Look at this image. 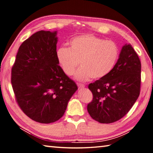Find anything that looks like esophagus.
Returning <instances> with one entry per match:
<instances>
[{
  "label": "esophagus",
  "mask_w": 153,
  "mask_h": 153,
  "mask_svg": "<svg viewBox=\"0 0 153 153\" xmlns=\"http://www.w3.org/2000/svg\"><path fill=\"white\" fill-rule=\"evenodd\" d=\"M77 86H78V88H79V89L84 88V87H85V85H84V84H80V83H77Z\"/></svg>",
  "instance_id": "obj_1"
}]
</instances>
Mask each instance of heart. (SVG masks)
<instances>
[{"label":"heart","mask_w":153,"mask_h":153,"mask_svg":"<svg viewBox=\"0 0 153 153\" xmlns=\"http://www.w3.org/2000/svg\"><path fill=\"white\" fill-rule=\"evenodd\" d=\"M70 48L62 46L56 51L57 62L67 76L75 74L79 81L103 78L112 71L119 56V48L112 41H105L92 34H84L71 39Z\"/></svg>","instance_id":"obj_1"}]
</instances>
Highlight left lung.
<instances>
[{"label": "left lung", "mask_w": 153, "mask_h": 153, "mask_svg": "<svg viewBox=\"0 0 153 153\" xmlns=\"http://www.w3.org/2000/svg\"><path fill=\"white\" fill-rule=\"evenodd\" d=\"M140 73L139 57L132 47L126 44L112 71L88 85L93 94L92 101L87 106L91 117L103 124L124 117L139 96Z\"/></svg>", "instance_id": "obj_1"}]
</instances>
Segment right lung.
Returning a JSON list of instances; mask_svg holds the SVG:
<instances>
[{"label":"right lung","instance_id":"add662e5","mask_svg":"<svg viewBox=\"0 0 153 153\" xmlns=\"http://www.w3.org/2000/svg\"><path fill=\"white\" fill-rule=\"evenodd\" d=\"M57 31L39 30L21 46L11 69L16 102L33 120L54 123L62 117L77 90L56 57Z\"/></svg>","mask_w":153,"mask_h":153}]
</instances>
